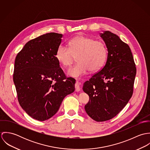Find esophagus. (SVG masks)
Returning a JSON list of instances; mask_svg holds the SVG:
<instances>
[{
  "instance_id": "esophagus-1",
  "label": "esophagus",
  "mask_w": 150,
  "mask_h": 150,
  "mask_svg": "<svg viewBox=\"0 0 150 150\" xmlns=\"http://www.w3.org/2000/svg\"><path fill=\"white\" fill-rule=\"evenodd\" d=\"M80 83L79 81H77L75 84V89H76V92H79L80 91Z\"/></svg>"
}]
</instances>
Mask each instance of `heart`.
Masks as SVG:
<instances>
[{"label":"heart","mask_w":150,"mask_h":150,"mask_svg":"<svg viewBox=\"0 0 150 150\" xmlns=\"http://www.w3.org/2000/svg\"><path fill=\"white\" fill-rule=\"evenodd\" d=\"M69 48L60 45L56 51V58L64 67L70 66L77 58L78 64L70 68L67 74L78 77L89 70L95 71L104 64L107 57V48L100 40L86 36H79L71 39Z\"/></svg>","instance_id":"1"}]
</instances>
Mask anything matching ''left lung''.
I'll use <instances>...</instances> for the list:
<instances>
[{
	"label": "left lung",
	"mask_w": 150,
	"mask_h": 150,
	"mask_svg": "<svg viewBox=\"0 0 150 150\" xmlns=\"http://www.w3.org/2000/svg\"><path fill=\"white\" fill-rule=\"evenodd\" d=\"M100 36L107 48L106 62L83 86L89 96L86 112L97 122L114 118L127 105L133 92L136 74L128 45L110 31H105Z\"/></svg>",
	"instance_id": "8db88e82"
}]
</instances>
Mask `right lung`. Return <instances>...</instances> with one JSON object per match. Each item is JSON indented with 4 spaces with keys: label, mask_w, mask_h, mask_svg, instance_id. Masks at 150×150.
Instances as JSON below:
<instances>
[{
    "label": "right lung",
    "mask_w": 150,
    "mask_h": 150,
    "mask_svg": "<svg viewBox=\"0 0 150 150\" xmlns=\"http://www.w3.org/2000/svg\"><path fill=\"white\" fill-rule=\"evenodd\" d=\"M62 37L54 32L40 36L26 43L16 58L13 81L18 102L38 121L51 118L75 90L76 80L66 76L55 55Z\"/></svg>",
    "instance_id": "right-lung-1"
}]
</instances>
